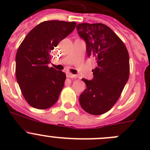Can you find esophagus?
Segmentation results:
<instances>
[{
    "label": "esophagus",
    "mask_w": 150,
    "mask_h": 150,
    "mask_svg": "<svg viewBox=\"0 0 150 150\" xmlns=\"http://www.w3.org/2000/svg\"><path fill=\"white\" fill-rule=\"evenodd\" d=\"M67 77L69 78H78V75H73V74L70 73V72H67Z\"/></svg>",
    "instance_id": "obj_1"
}]
</instances>
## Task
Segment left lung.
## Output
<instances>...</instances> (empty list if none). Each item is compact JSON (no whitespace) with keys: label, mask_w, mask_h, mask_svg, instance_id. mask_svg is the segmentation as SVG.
I'll return each instance as SVG.
<instances>
[{"label":"left lung","mask_w":150,"mask_h":150,"mask_svg":"<svg viewBox=\"0 0 150 150\" xmlns=\"http://www.w3.org/2000/svg\"><path fill=\"white\" fill-rule=\"evenodd\" d=\"M86 43L88 57L96 59L92 81L83 78L86 88L80 104L86 112L99 115L110 110L120 98L129 78L128 50L121 39L102 23H81L76 27Z\"/></svg>","instance_id":"left-lung-1"}]
</instances>
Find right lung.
<instances>
[{"mask_svg": "<svg viewBox=\"0 0 150 150\" xmlns=\"http://www.w3.org/2000/svg\"><path fill=\"white\" fill-rule=\"evenodd\" d=\"M75 27V22L45 21L27 35L18 48L16 81L31 107L46 110L58 100L66 75L48 66L51 60L50 53Z\"/></svg>", "mask_w": 150, "mask_h": 150, "instance_id": "1", "label": "right lung"}]
</instances>
